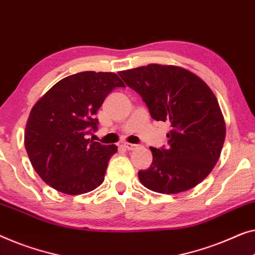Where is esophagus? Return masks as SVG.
<instances>
[{
    "instance_id": "1",
    "label": "esophagus",
    "mask_w": 255,
    "mask_h": 255,
    "mask_svg": "<svg viewBox=\"0 0 255 255\" xmlns=\"http://www.w3.org/2000/svg\"><path fill=\"white\" fill-rule=\"evenodd\" d=\"M124 148L128 150H133L135 148H138V145H133V143H124Z\"/></svg>"
}]
</instances>
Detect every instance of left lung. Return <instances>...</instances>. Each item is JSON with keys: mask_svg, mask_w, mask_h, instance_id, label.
Returning a JSON list of instances; mask_svg holds the SVG:
<instances>
[{"mask_svg": "<svg viewBox=\"0 0 255 255\" xmlns=\"http://www.w3.org/2000/svg\"><path fill=\"white\" fill-rule=\"evenodd\" d=\"M119 75L146 103L155 121L169 122L168 146L150 147L153 162L138 177L158 193H178L201 183L219 161L226 123L212 90L194 73L149 64Z\"/></svg>", "mask_w": 255, "mask_h": 255, "instance_id": "obj_1", "label": "left lung"}]
</instances>
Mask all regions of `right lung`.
<instances>
[{
  "instance_id": "add662e5",
  "label": "right lung",
  "mask_w": 255,
  "mask_h": 255,
  "mask_svg": "<svg viewBox=\"0 0 255 255\" xmlns=\"http://www.w3.org/2000/svg\"><path fill=\"white\" fill-rule=\"evenodd\" d=\"M116 87H125L116 73L79 72L55 84L32 108L25 148L34 170L53 189L76 195L102 184L117 146L87 135L98 130L95 115Z\"/></svg>"
}]
</instances>
